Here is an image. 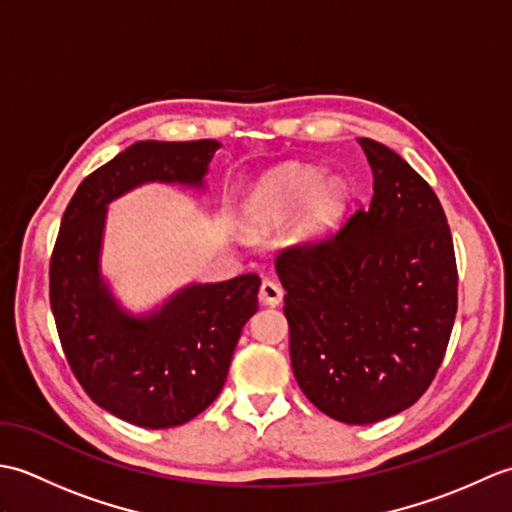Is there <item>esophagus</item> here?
<instances>
[{"label":"esophagus","mask_w":512,"mask_h":512,"mask_svg":"<svg viewBox=\"0 0 512 512\" xmlns=\"http://www.w3.org/2000/svg\"><path fill=\"white\" fill-rule=\"evenodd\" d=\"M281 299H284V290L275 281L266 279L262 288H259V301L266 303V306H279Z\"/></svg>","instance_id":"obj_1"}]
</instances>
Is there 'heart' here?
I'll use <instances>...</instances> for the list:
<instances>
[{
  "instance_id": "1",
  "label": "heart",
  "mask_w": 512,
  "mask_h": 512,
  "mask_svg": "<svg viewBox=\"0 0 512 512\" xmlns=\"http://www.w3.org/2000/svg\"><path fill=\"white\" fill-rule=\"evenodd\" d=\"M347 198V184L339 176L323 178L319 167L288 162L259 178L246 198L244 215L250 228L270 233L284 228L301 209L295 239L299 244H319L339 228Z\"/></svg>"
}]
</instances>
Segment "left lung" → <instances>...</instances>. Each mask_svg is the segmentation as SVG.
I'll return each mask as SVG.
<instances>
[{
    "label": "left lung",
    "instance_id": "obj_1",
    "mask_svg": "<svg viewBox=\"0 0 512 512\" xmlns=\"http://www.w3.org/2000/svg\"><path fill=\"white\" fill-rule=\"evenodd\" d=\"M358 145L372 202L328 242L284 250L275 270L301 391L325 416L372 424L411 407L436 376L458 312V268L429 184L389 147Z\"/></svg>",
    "mask_w": 512,
    "mask_h": 512
}]
</instances>
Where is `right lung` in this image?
I'll use <instances>...</instances> for the list:
<instances>
[{
	"label": "right lung",
	"mask_w": 512,
	"mask_h": 512,
	"mask_svg": "<svg viewBox=\"0 0 512 512\" xmlns=\"http://www.w3.org/2000/svg\"><path fill=\"white\" fill-rule=\"evenodd\" d=\"M217 140H140L85 178L50 262V306L65 358L88 396L145 429L189 422L220 396L262 279L239 275L171 292L145 312L129 310L103 275L107 206L143 184L206 191Z\"/></svg>",
	"instance_id": "right-lung-1"
}]
</instances>
